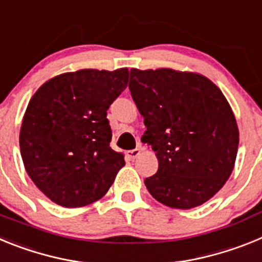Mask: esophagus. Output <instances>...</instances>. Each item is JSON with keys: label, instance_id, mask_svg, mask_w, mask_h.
I'll return each mask as SVG.
<instances>
[{"label": "esophagus", "instance_id": "1", "mask_svg": "<svg viewBox=\"0 0 262 262\" xmlns=\"http://www.w3.org/2000/svg\"><path fill=\"white\" fill-rule=\"evenodd\" d=\"M142 155V148H135V149H131V151L126 152V156L129 160H135L136 157H139Z\"/></svg>", "mask_w": 262, "mask_h": 262}]
</instances>
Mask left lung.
Masks as SVG:
<instances>
[{
    "instance_id": "obj_1",
    "label": "left lung",
    "mask_w": 262,
    "mask_h": 262,
    "mask_svg": "<svg viewBox=\"0 0 262 262\" xmlns=\"http://www.w3.org/2000/svg\"><path fill=\"white\" fill-rule=\"evenodd\" d=\"M129 92L147 127L143 143L159 160L145 178L155 200L172 209L203 205L233 170L239 128L222 90L201 73L131 69Z\"/></svg>"
}]
</instances>
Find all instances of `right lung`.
I'll return each mask as SVG.
<instances>
[{"label": "right lung", "mask_w": 262, "mask_h": 262, "mask_svg": "<svg viewBox=\"0 0 262 262\" xmlns=\"http://www.w3.org/2000/svg\"><path fill=\"white\" fill-rule=\"evenodd\" d=\"M128 84V69H80L50 78L23 115L19 147L32 182L62 207L101 200L124 166L110 148L107 108Z\"/></svg>", "instance_id": "right-lung-1"}]
</instances>
